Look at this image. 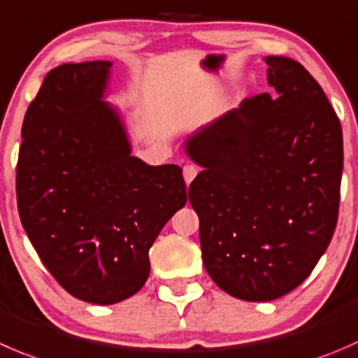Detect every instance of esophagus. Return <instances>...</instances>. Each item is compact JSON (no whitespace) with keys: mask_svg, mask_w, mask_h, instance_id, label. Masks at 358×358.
I'll use <instances>...</instances> for the list:
<instances>
[{"mask_svg":"<svg viewBox=\"0 0 358 358\" xmlns=\"http://www.w3.org/2000/svg\"><path fill=\"white\" fill-rule=\"evenodd\" d=\"M196 175H197V168H196V166H192V164L183 166V178H185L187 185H189V183L192 182L194 178H196Z\"/></svg>","mask_w":358,"mask_h":358,"instance_id":"34e87169","label":"esophagus"}]
</instances>
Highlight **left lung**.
Returning a JSON list of instances; mask_svg holds the SVG:
<instances>
[{
	"label": "left lung",
	"instance_id": "8db88e82",
	"mask_svg": "<svg viewBox=\"0 0 358 358\" xmlns=\"http://www.w3.org/2000/svg\"><path fill=\"white\" fill-rule=\"evenodd\" d=\"M273 94L199 127L183 150L203 171L189 187L203 264L229 296L273 301L299 287L338 224L343 131L303 64L267 55Z\"/></svg>",
	"mask_w": 358,
	"mask_h": 358
}]
</instances>
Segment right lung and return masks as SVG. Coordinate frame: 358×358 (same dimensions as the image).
Listing matches in <instances>:
<instances>
[{"label": "right lung", "instance_id": "right-lung-1", "mask_svg": "<svg viewBox=\"0 0 358 358\" xmlns=\"http://www.w3.org/2000/svg\"><path fill=\"white\" fill-rule=\"evenodd\" d=\"M110 61L50 69L22 124L17 206L27 238L73 297L115 304L150 275L148 250L187 203L182 168L131 155L105 101Z\"/></svg>", "mask_w": 358, "mask_h": 358}]
</instances>
